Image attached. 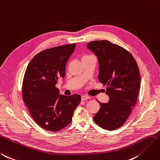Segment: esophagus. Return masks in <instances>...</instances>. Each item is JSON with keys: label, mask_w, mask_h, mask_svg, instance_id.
Here are the masks:
<instances>
[{"label": "esophagus", "mask_w": 160, "mask_h": 160, "mask_svg": "<svg viewBox=\"0 0 160 160\" xmlns=\"http://www.w3.org/2000/svg\"><path fill=\"white\" fill-rule=\"evenodd\" d=\"M91 98L88 96H85V95H83V96H81V100H88V99H90Z\"/></svg>", "instance_id": "34e87169"}]
</instances>
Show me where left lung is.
Listing matches in <instances>:
<instances>
[{
  "label": "left lung",
  "instance_id": "8db88e82",
  "mask_svg": "<svg viewBox=\"0 0 160 160\" xmlns=\"http://www.w3.org/2000/svg\"><path fill=\"white\" fill-rule=\"evenodd\" d=\"M87 48L96 54L99 63L98 79L106 85L109 102L101 103L93 116L98 126L114 131L124 124L135 103L141 85L139 67L132 54L108 40L90 42Z\"/></svg>",
  "mask_w": 160,
  "mask_h": 160
}]
</instances>
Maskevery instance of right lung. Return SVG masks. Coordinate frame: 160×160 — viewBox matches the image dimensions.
Wrapping results in <instances>:
<instances>
[{
    "mask_svg": "<svg viewBox=\"0 0 160 160\" xmlns=\"http://www.w3.org/2000/svg\"><path fill=\"white\" fill-rule=\"evenodd\" d=\"M75 44L44 50L36 54L25 71L22 97L32 117L44 129L58 131L72 121L81 96L59 95L56 88L59 78L65 76L66 64Z\"/></svg>",
    "mask_w": 160,
    "mask_h": 160,
    "instance_id": "add662e5",
    "label": "right lung"
}]
</instances>
